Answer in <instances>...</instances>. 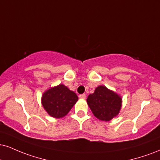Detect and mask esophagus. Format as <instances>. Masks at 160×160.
I'll use <instances>...</instances> for the list:
<instances>
[{
    "label": "esophagus",
    "mask_w": 160,
    "mask_h": 160,
    "mask_svg": "<svg viewBox=\"0 0 160 160\" xmlns=\"http://www.w3.org/2000/svg\"><path fill=\"white\" fill-rule=\"evenodd\" d=\"M79 98H80V99H85L86 98V95H85V94H82V95H80Z\"/></svg>",
    "instance_id": "obj_1"
}]
</instances>
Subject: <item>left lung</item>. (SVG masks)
Returning a JSON list of instances; mask_svg holds the SVG:
<instances>
[{"instance_id": "8db88e82", "label": "left lung", "mask_w": 160, "mask_h": 160, "mask_svg": "<svg viewBox=\"0 0 160 160\" xmlns=\"http://www.w3.org/2000/svg\"><path fill=\"white\" fill-rule=\"evenodd\" d=\"M86 101L93 115L103 122H109L116 117L122 106V96L105 86H98Z\"/></svg>"}]
</instances>
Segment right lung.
<instances>
[{
    "label": "right lung",
    "mask_w": 160,
    "mask_h": 160,
    "mask_svg": "<svg viewBox=\"0 0 160 160\" xmlns=\"http://www.w3.org/2000/svg\"><path fill=\"white\" fill-rule=\"evenodd\" d=\"M78 101V95L64 84L50 88L42 95V107L50 116L54 118L65 116Z\"/></svg>",
    "instance_id": "right-lung-1"
}]
</instances>
